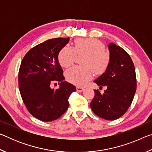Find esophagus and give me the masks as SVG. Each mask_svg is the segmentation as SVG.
<instances>
[{"mask_svg": "<svg viewBox=\"0 0 152 152\" xmlns=\"http://www.w3.org/2000/svg\"><path fill=\"white\" fill-rule=\"evenodd\" d=\"M84 88H82V87H80V86H76V91L78 92H82L83 91Z\"/></svg>", "mask_w": 152, "mask_h": 152, "instance_id": "1", "label": "esophagus"}]
</instances>
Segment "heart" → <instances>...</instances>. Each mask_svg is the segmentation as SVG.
<instances>
[{"instance_id": "heart-1", "label": "heart", "mask_w": 152, "mask_h": 152, "mask_svg": "<svg viewBox=\"0 0 152 152\" xmlns=\"http://www.w3.org/2000/svg\"><path fill=\"white\" fill-rule=\"evenodd\" d=\"M104 50V43L94 38L78 39L74 42L73 48L68 45L61 48L58 59L61 66L64 68L72 65L76 55H86L82 60V64L85 66H74L67 70V80L78 86H83L92 78V68L96 74L104 72L110 62V56Z\"/></svg>"}]
</instances>
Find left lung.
<instances>
[{
    "mask_svg": "<svg viewBox=\"0 0 152 152\" xmlns=\"http://www.w3.org/2000/svg\"><path fill=\"white\" fill-rule=\"evenodd\" d=\"M110 62L105 72L94 81L107 89L101 94L94 90L91 102L92 111L106 120H115L123 116L133 101L137 88L134 64L122 48L110 43L109 45Z\"/></svg>",
    "mask_w": 152,
    "mask_h": 152,
    "instance_id": "obj_1",
    "label": "left lung"
}]
</instances>
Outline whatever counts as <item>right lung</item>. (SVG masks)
I'll return each mask as SVG.
<instances>
[{"label": "right lung", "instance_id": "right-lung-1", "mask_svg": "<svg viewBox=\"0 0 152 152\" xmlns=\"http://www.w3.org/2000/svg\"><path fill=\"white\" fill-rule=\"evenodd\" d=\"M70 38L48 39L31 49L23 58L19 71V88L23 101L31 114L42 121L60 118L69 107L68 99L75 86L63 81L58 53ZM61 83L56 90L51 83Z\"/></svg>", "mask_w": 152, "mask_h": 152}]
</instances>
